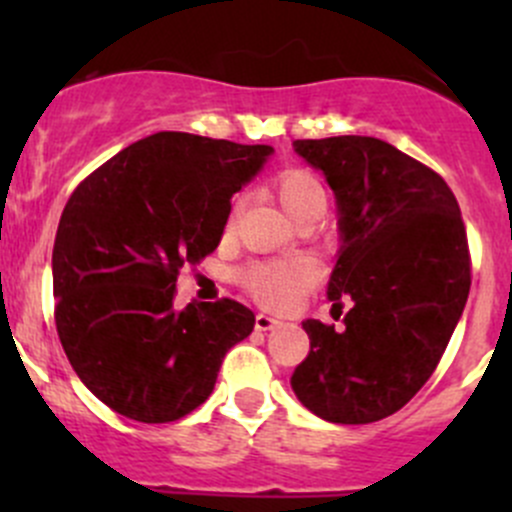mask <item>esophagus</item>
Returning <instances> with one entry per match:
<instances>
[{
    "label": "esophagus",
    "mask_w": 512,
    "mask_h": 512,
    "mask_svg": "<svg viewBox=\"0 0 512 512\" xmlns=\"http://www.w3.org/2000/svg\"><path fill=\"white\" fill-rule=\"evenodd\" d=\"M280 319H275V317H270V314H257L255 317V329L257 332H270V329H275V327H280Z\"/></svg>",
    "instance_id": "1"
}]
</instances>
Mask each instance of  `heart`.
Listing matches in <instances>:
<instances>
[{"label":"heart","instance_id":"1","mask_svg":"<svg viewBox=\"0 0 512 512\" xmlns=\"http://www.w3.org/2000/svg\"><path fill=\"white\" fill-rule=\"evenodd\" d=\"M272 193L280 200L289 218L297 220L312 208H324L327 203V188L322 178L309 168H285L272 178ZM240 213V200L230 208L227 223ZM322 277L317 262L312 257L292 255L280 260L252 262L240 272V285L252 294L260 304L270 309H289L304 297Z\"/></svg>","mask_w":512,"mask_h":512}]
</instances>
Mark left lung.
Here are the masks:
<instances>
[{
    "label": "left lung",
    "instance_id": "obj_1",
    "mask_svg": "<svg viewBox=\"0 0 512 512\" xmlns=\"http://www.w3.org/2000/svg\"><path fill=\"white\" fill-rule=\"evenodd\" d=\"M337 195L344 245L329 299L344 327L302 322L309 354L297 399L332 423H371L418 394L448 347L471 289L461 208L446 180L371 136L294 141Z\"/></svg>",
    "mask_w": 512,
    "mask_h": 512
}]
</instances>
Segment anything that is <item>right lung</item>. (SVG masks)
<instances>
[{"instance_id":"add662e5","label":"right lung","mask_w":512,"mask_h":512,"mask_svg":"<svg viewBox=\"0 0 512 512\" xmlns=\"http://www.w3.org/2000/svg\"><path fill=\"white\" fill-rule=\"evenodd\" d=\"M270 146L160 131L71 193L51 255L61 347L116 414L168 423L198 409L227 349L255 327L235 299L175 307L180 267L220 245L230 200Z\"/></svg>"}]
</instances>
